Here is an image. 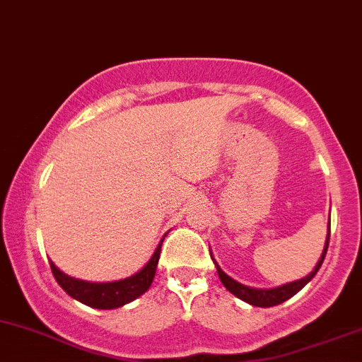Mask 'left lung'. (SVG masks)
Returning <instances> with one entry per match:
<instances>
[{"mask_svg": "<svg viewBox=\"0 0 362 362\" xmlns=\"http://www.w3.org/2000/svg\"><path fill=\"white\" fill-rule=\"evenodd\" d=\"M328 243H329V223H328V235H326L325 248H322V254H321L320 260H317L316 266H314V269L310 271L307 276H304L302 279H295V281L285 283V285H281V286H274V288H254V286L243 285V283L236 281V279H233L231 276H228L226 273H224V271L219 267V264L216 262V259L212 257V254H211V257L214 260V264H216L217 274H219L223 285L226 286V290L231 291L235 297H238L240 300L247 302V304L255 305V307H273V305L283 304V302L288 300L290 297H293L295 293H298V291L304 288L307 283H309L310 279L316 276L317 271H320L322 260H325L326 250H328Z\"/></svg>", "mask_w": 362, "mask_h": 362, "instance_id": "8db88e82", "label": "left lung"}]
</instances>
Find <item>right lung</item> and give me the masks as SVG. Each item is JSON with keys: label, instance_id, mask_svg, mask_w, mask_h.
Masks as SVG:
<instances>
[{"label": "right lung", "instance_id": "right-lung-1", "mask_svg": "<svg viewBox=\"0 0 362 362\" xmlns=\"http://www.w3.org/2000/svg\"><path fill=\"white\" fill-rule=\"evenodd\" d=\"M164 238L158 242L153 255H151L148 262L138 273L129 276V278L119 279V281H84V279L72 278V276L65 274L64 271L58 269L52 260H49V266H52V273L55 276L58 285L67 291L72 298L89 307H95V309H117V307L129 304L134 298L141 297L151 286L155 273H157V264L158 257H160V248Z\"/></svg>", "mask_w": 362, "mask_h": 362}]
</instances>
